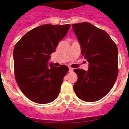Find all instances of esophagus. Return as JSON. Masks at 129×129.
<instances>
[{
    "label": "esophagus",
    "instance_id": "esophagus-1",
    "mask_svg": "<svg viewBox=\"0 0 129 129\" xmlns=\"http://www.w3.org/2000/svg\"><path fill=\"white\" fill-rule=\"evenodd\" d=\"M73 71H74V70H73V69L71 68V67H69V72H73Z\"/></svg>",
    "mask_w": 129,
    "mask_h": 129
}]
</instances>
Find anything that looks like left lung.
<instances>
[{
  "label": "left lung",
  "instance_id": "1",
  "mask_svg": "<svg viewBox=\"0 0 129 129\" xmlns=\"http://www.w3.org/2000/svg\"><path fill=\"white\" fill-rule=\"evenodd\" d=\"M72 26L82 55L89 62L87 71L74 70L78 79L74 90L82 101L95 102L105 97L116 81L119 72L117 47L105 31L90 23Z\"/></svg>",
  "mask_w": 129,
  "mask_h": 129
}]
</instances>
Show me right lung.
Segmentation results:
<instances>
[{"instance_id": "obj_1", "label": "right lung", "mask_w": 129, "mask_h": 129, "mask_svg": "<svg viewBox=\"0 0 129 129\" xmlns=\"http://www.w3.org/2000/svg\"><path fill=\"white\" fill-rule=\"evenodd\" d=\"M70 27V24L42 25L25 34L15 44L13 52L15 80L32 102L48 104L58 97L69 68L65 65L55 67L48 62Z\"/></svg>"}]
</instances>
